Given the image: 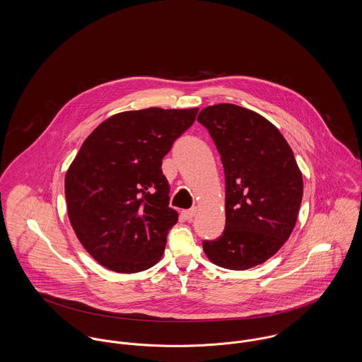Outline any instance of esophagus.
Masks as SVG:
<instances>
[{"mask_svg":"<svg viewBox=\"0 0 362 362\" xmlns=\"http://www.w3.org/2000/svg\"><path fill=\"white\" fill-rule=\"evenodd\" d=\"M195 213H197V208H192V209H187V211H183L182 214H183V217L186 218V220H192V217L195 216Z\"/></svg>","mask_w":362,"mask_h":362,"instance_id":"1","label":"esophagus"}]
</instances>
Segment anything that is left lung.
<instances>
[{"label":"left lung","mask_w":362,"mask_h":362,"mask_svg":"<svg viewBox=\"0 0 362 362\" xmlns=\"http://www.w3.org/2000/svg\"><path fill=\"white\" fill-rule=\"evenodd\" d=\"M197 120L226 175V228L202 242L204 252L221 268H253L276 255L296 227L303 180L294 153L271 122L246 107H204Z\"/></svg>","instance_id":"8db88e82"}]
</instances>
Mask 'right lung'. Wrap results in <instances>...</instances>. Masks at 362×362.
<instances>
[{
  "instance_id": "1",
  "label": "right lung",
  "mask_w": 362,
  "mask_h": 362,
  "mask_svg": "<svg viewBox=\"0 0 362 362\" xmlns=\"http://www.w3.org/2000/svg\"><path fill=\"white\" fill-rule=\"evenodd\" d=\"M197 113L148 107L113 115L86 138L66 170L71 226L107 269L135 274L160 261L177 221L161 164Z\"/></svg>"
}]
</instances>
